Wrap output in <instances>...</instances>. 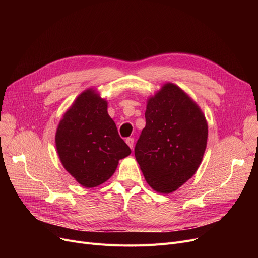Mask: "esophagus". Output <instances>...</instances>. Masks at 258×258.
I'll return each mask as SVG.
<instances>
[{
	"mask_svg": "<svg viewBox=\"0 0 258 258\" xmlns=\"http://www.w3.org/2000/svg\"><path fill=\"white\" fill-rule=\"evenodd\" d=\"M125 142H126V144L130 146L131 150H133V148H134V139H133V138H127V139L125 140Z\"/></svg>",
	"mask_w": 258,
	"mask_h": 258,
	"instance_id": "1",
	"label": "esophagus"
}]
</instances>
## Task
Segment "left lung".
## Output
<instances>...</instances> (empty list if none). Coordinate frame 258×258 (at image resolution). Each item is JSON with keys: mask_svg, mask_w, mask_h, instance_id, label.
Listing matches in <instances>:
<instances>
[{"mask_svg": "<svg viewBox=\"0 0 258 258\" xmlns=\"http://www.w3.org/2000/svg\"><path fill=\"white\" fill-rule=\"evenodd\" d=\"M145 120L135 157L147 184L170 194L198 170L207 145V121L198 104L170 83L147 100Z\"/></svg>", "mask_w": 258, "mask_h": 258, "instance_id": "obj_1", "label": "left lung"}]
</instances>
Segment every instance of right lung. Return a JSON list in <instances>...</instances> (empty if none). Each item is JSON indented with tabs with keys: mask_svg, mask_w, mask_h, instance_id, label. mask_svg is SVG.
<instances>
[{
	"mask_svg": "<svg viewBox=\"0 0 258 258\" xmlns=\"http://www.w3.org/2000/svg\"><path fill=\"white\" fill-rule=\"evenodd\" d=\"M55 144L61 164L84 187L110 179L131 148L119 136L107 102L93 89L81 93L60 120Z\"/></svg>",
	"mask_w": 258,
	"mask_h": 258,
	"instance_id": "add662e5",
	"label": "right lung"
}]
</instances>
